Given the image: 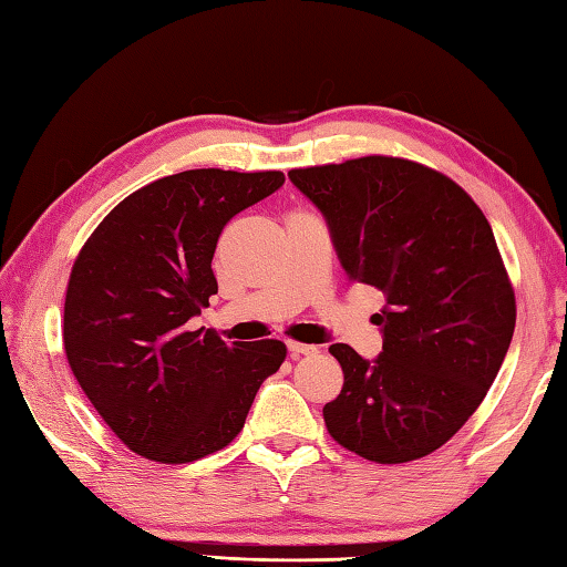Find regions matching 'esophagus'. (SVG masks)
Returning <instances> with one entry per match:
<instances>
[{"mask_svg": "<svg viewBox=\"0 0 567 567\" xmlns=\"http://www.w3.org/2000/svg\"><path fill=\"white\" fill-rule=\"evenodd\" d=\"M288 352H291L293 358L298 355H311V352H316L318 348L316 346H308V343H298V340H288Z\"/></svg>", "mask_w": 567, "mask_h": 567, "instance_id": "esophagus-1", "label": "esophagus"}]
</instances>
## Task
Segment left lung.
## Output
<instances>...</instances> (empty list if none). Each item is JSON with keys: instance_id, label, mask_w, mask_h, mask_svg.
Segmentation results:
<instances>
[{"instance_id": "8db88e82", "label": "left lung", "mask_w": 567, "mask_h": 567, "mask_svg": "<svg viewBox=\"0 0 567 567\" xmlns=\"http://www.w3.org/2000/svg\"><path fill=\"white\" fill-rule=\"evenodd\" d=\"M288 177L326 215L350 279L388 296L372 365L346 343L328 348L343 368L328 434L375 464L436 452L484 402L514 338L516 293L488 219L452 177L404 157Z\"/></svg>"}]
</instances>
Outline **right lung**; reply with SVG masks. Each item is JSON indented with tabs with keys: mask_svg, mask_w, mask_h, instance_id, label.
Segmentation results:
<instances>
[{
	"mask_svg": "<svg viewBox=\"0 0 567 567\" xmlns=\"http://www.w3.org/2000/svg\"><path fill=\"white\" fill-rule=\"evenodd\" d=\"M279 169L202 167L135 189L103 217L71 266L63 350L81 390L127 450L189 464L231 444L281 340L227 346L189 318L217 293L219 234L284 185Z\"/></svg>",
	"mask_w": 567,
	"mask_h": 567,
	"instance_id": "obj_1",
	"label": "right lung"
}]
</instances>
